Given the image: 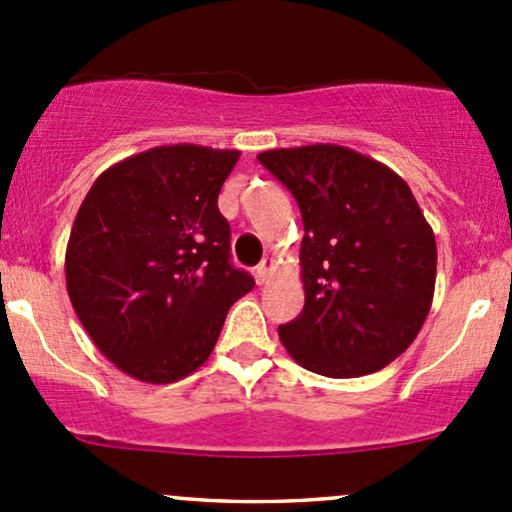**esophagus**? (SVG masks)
<instances>
[{"label": "esophagus", "mask_w": 512, "mask_h": 512, "mask_svg": "<svg viewBox=\"0 0 512 512\" xmlns=\"http://www.w3.org/2000/svg\"><path fill=\"white\" fill-rule=\"evenodd\" d=\"M273 268H275L273 258H268V256L263 258V261L258 263V268H256V280H258V283H268V278H271Z\"/></svg>", "instance_id": "obj_1"}]
</instances>
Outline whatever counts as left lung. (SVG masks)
<instances>
[{"label": "left lung", "instance_id": "1", "mask_svg": "<svg viewBox=\"0 0 512 512\" xmlns=\"http://www.w3.org/2000/svg\"><path fill=\"white\" fill-rule=\"evenodd\" d=\"M302 212L304 309L278 326L287 353L324 377L382 370L411 346L435 292V234L411 188L341 145L258 154Z\"/></svg>", "mask_w": 512, "mask_h": 512}]
</instances>
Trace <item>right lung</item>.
<instances>
[{
  "instance_id": "right-lung-1",
  "label": "right lung",
  "mask_w": 512,
  "mask_h": 512,
  "mask_svg": "<svg viewBox=\"0 0 512 512\" xmlns=\"http://www.w3.org/2000/svg\"><path fill=\"white\" fill-rule=\"evenodd\" d=\"M239 149L162 145L108 166L79 205L65 278L94 346L149 384L188 377L210 358L254 278L229 263L217 208Z\"/></svg>"
}]
</instances>
